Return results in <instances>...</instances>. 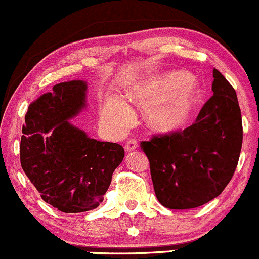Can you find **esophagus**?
Returning a JSON list of instances; mask_svg holds the SVG:
<instances>
[{"mask_svg":"<svg viewBox=\"0 0 259 259\" xmlns=\"http://www.w3.org/2000/svg\"><path fill=\"white\" fill-rule=\"evenodd\" d=\"M136 148H137V141H136L135 138H130V140L126 141V143H124V149H126L127 152L135 151Z\"/></svg>","mask_w":259,"mask_h":259,"instance_id":"1","label":"esophagus"}]
</instances>
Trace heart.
<instances>
[{"instance_id":"heart-1","label":"heart","mask_w":259,"mask_h":259,"mask_svg":"<svg viewBox=\"0 0 259 259\" xmlns=\"http://www.w3.org/2000/svg\"><path fill=\"white\" fill-rule=\"evenodd\" d=\"M133 103L149 108L147 121L151 128L161 133H172L181 130L196 108L199 97V86L191 74L168 72L148 79L130 93ZM105 116L119 126L132 121V111L124 101L111 98Z\"/></svg>"}]
</instances>
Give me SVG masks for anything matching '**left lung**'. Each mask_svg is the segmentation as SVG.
I'll return each mask as SVG.
<instances>
[{
    "label": "left lung",
    "instance_id": "obj_1",
    "mask_svg": "<svg viewBox=\"0 0 259 259\" xmlns=\"http://www.w3.org/2000/svg\"><path fill=\"white\" fill-rule=\"evenodd\" d=\"M212 91L192 126L141 142L154 193L166 208L208 203L222 193L238 164L243 140L241 108L236 91L215 68Z\"/></svg>",
    "mask_w": 259,
    "mask_h": 259
}]
</instances>
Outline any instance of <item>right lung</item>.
Here are the masks:
<instances>
[{
  "mask_svg": "<svg viewBox=\"0 0 259 259\" xmlns=\"http://www.w3.org/2000/svg\"><path fill=\"white\" fill-rule=\"evenodd\" d=\"M87 83L53 86L28 107L20 145L21 166L46 203L65 213L95 209L124 157L118 143L93 140L70 119L86 107Z\"/></svg>",
  "mask_w": 259,
  "mask_h": 259,
  "instance_id": "add662e5",
  "label": "right lung"
}]
</instances>
